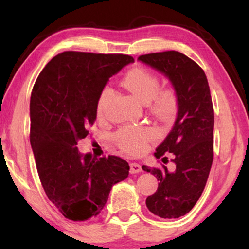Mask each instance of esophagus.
Instances as JSON below:
<instances>
[{"mask_svg": "<svg viewBox=\"0 0 249 249\" xmlns=\"http://www.w3.org/2000/svg\"><path fill=\"white\" fill-rule=\"evenodd\" d=\"M142 171V166L138 163H130V172L131 173H138Z\"/></svg>", "mask_w": 249, "mask_h": 249, "instance_id": "34e87169", "label": "esophagus"}]
</instances>
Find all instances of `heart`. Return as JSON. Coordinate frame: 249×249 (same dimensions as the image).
<instances>
[{
    "label": "heart",
    "mask_w": 249,
    "mask_h": 249,
    "mask_svg": "<svg viewBox=\"0 0 249 249\" xmlns=\"http://www.w3.org/2000/svg\"><path fill=\"white\" fill-rule=\"evenodd\" d=\"M122 86L142 104H149L152 114L160 119H170L178 108V95L173 88L160 89V79L155 73L145 68H134L124 77ZM113 90L105 87L97 100V114L103 117ZM115 142L122 151L132 155L142 154L152 138L151 131L144 128H124L114 136Z\"/></svg>",
    "instance_id": "b5f03b06"
}]
</instances>
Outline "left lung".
I'll use <instances>...</instances> for the list:
<instances>
[{
	"label": "left lung",
	"mask_w": 249,
	"mask_h": 249,
	"mask_svg": "<svg viewBox=\"0 0 249 249\" xmlns=\"http://www.w3.org/2000/svg\"><path fill=\"white\" fill-rule=\"evenodd\" d=\"M138 60L164 74L178 95L175 124L154 153L156 159L172 153L176 170L142 166L160 181L158 190L146 199L147 209L162 219H178L195 206L212 166L214 111L210 86L202 68L177 51L145 54Z\"/></svg>",
	"instance_id": "obj_1"
}]
</instances>
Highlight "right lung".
<instances>
[{"mask_svg": "<svg viewBox=\"0 0 249 249\" xmlns=\"http://www.w3.org/2000/svg\"><path fill=\"white\" fill-rule=\"evenodd\" d=\"M134 62L124 54L68 51L39 73L30 96V145L47 197L62 215L86 221L101 213L127 161L81 154L77 144L96 120L97 100L108 79Z\"/></svg>", "mask_w": 249, "mask_h": 249, "instance_id": "1", "label": "right lung"}]
</instances>
